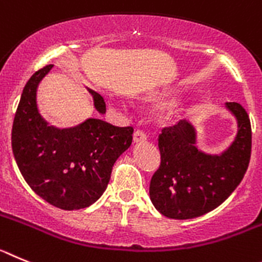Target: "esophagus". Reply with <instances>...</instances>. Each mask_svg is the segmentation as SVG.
Listing matches in <instances>:
<instances>
[{"instance_id": "esophagus-1", "label": "esophagus", "mask_w": 262, "mask_h": 262, "mask_svg": "<svg viewBox=\"0 0 262 262\" xmlns=\"http://www.w3.org/2000/svg\"><path fill=\"white\" fill-rule=\"evenodd\" d=\"M147 140V136H146V133L143 130H141V129H138V130L134 132L133 134V141L136 143L138 142H143V141Z\"/></svg>"}]
</instances>
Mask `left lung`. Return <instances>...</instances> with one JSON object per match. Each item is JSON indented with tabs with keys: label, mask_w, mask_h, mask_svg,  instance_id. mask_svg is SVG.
I'll list each match as a JSON object with an SVG mask.
<instances>
[{
	"label": "left lung",
	"mask_w": 262,
	"mask_h": 262,
	"mask_svg": "<svg viewBox=\"0 0 262 262\" xmlns=\"http://www.w3.org/2000/svg\"><path fill=\"white\" fill-rule=\"evenodd\" d=\"M226 105L239 129L234 143L219 157L195 147L194 129L188 121L162 129L160 166L150 181V200L160 214L172 219L204 215L225 202L243 180L251 159V121L239 103Z\"/></svg>",
	"instance_id": "left-lung-1"
}]
</instances>
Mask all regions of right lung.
Masks as SVG:
<instances>
[{"label": "right lung", "instance_id": "right-lung-1", "mask_svg": "<svg viewBox=\"0 0 262 262\" xmlns=\"http://www.w3.org/2000/svg\"><path fill=\"white\" fill-rule=\"evenodd\" d=\"M53 65L31 75L23 89L11 129V147L20 173L31 189L62 210L93 205L104 193L117 158L130 146L132 126L90 119L73 129L47 125L36 108V87ZM90 94L99 112L104 99Z\"/></svg>", "mask_w": 262, "mask_h": 262}]
</instances>
